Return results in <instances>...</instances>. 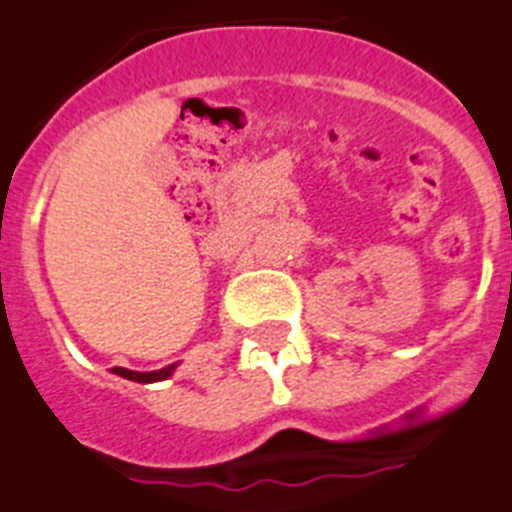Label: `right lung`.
I'll list each match as a JSON object with an SVG mask.
<instances>
[{
  "instance_id": "1",
  "label": "right lung",
  "mask_w": 512,
  "mask_h": 512,
  "mask_svg": "<svg viewBox=\"0 0 512 512\" xmlns=\"http://www.w3.org/2000/svg\"><path fill=\"white\" fill-rule=\"evenodd\" d=\"M176 364H169V367L158 369V372H132V369H124V367H114L119 377H127V380H135V382H158V380H166V377L174 372Z\"/></svg>"
}]
</instances>
